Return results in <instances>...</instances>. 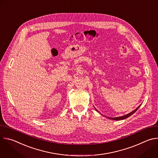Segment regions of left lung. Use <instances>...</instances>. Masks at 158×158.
<instances>
[{
  "label": "left lung",
  "mask_w": 158,
  "mask_h": 158,
  "mask_svg": "<svg viewBox=\"0 0 158 158\" xmlns=\"http://www.w3.org/2000/svg\"><path fill=\"white\" fill-rule=\"evenodd\" d=\"M141 106V105H140ZM140 106H138L136 109L135 110H134L133 111H132L131 112H130V113H129V114H126V115H124V116H121V117H117V118H109L108 117V118L109 119H113V120H123V119H126L127 118H128V117H129L130 116H131L132 114H133L135 112H136L138 109H139V107H140Z\"/></svg>",
  "instance_id": "1"
}]
</instances>
